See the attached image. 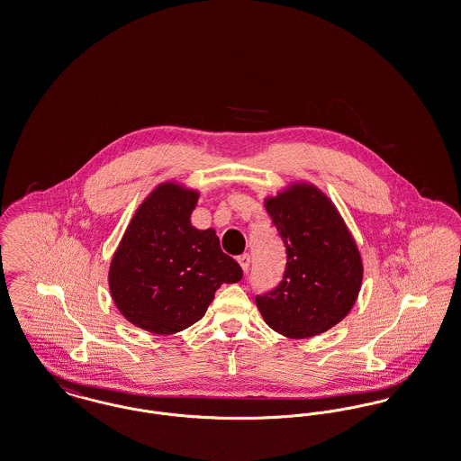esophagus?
Listing matches in <instances>:
<instances>
[{
	"label": "esophagus",
	"instance_id": "1",
	"mask_svg": "<svg viewBox=\"0 0 461 461\" xmlns=\"http://www.w3.org/2000/svg\"><path fill=\"white\" fill-rule=\"evenodd\" d=\"M239 264H240L243 271H247V269L250 267V256H249V254H241V256H239Z\"/></svg>",
	"mask_w": 461,
	"mask_h": 461
}]
</instances>
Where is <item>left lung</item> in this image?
I'll list each match as a JSON object with an SVG mask.
<instances>
[{
	"label": "left lung",
	"instance_id": "left-lung-1",
	"mask_svg": "<svg viewBox=\"0 0 461 461\" xmlns=\"http://www.w3.org/2000/svg\"><path fill=\"white\" fill-rule=\"evenodd\" d=\"M266 211L286 250L284 280L256 304L264 321L288 339H309L340 323L363 280L357 245L337 207L314 185L297 183Z\"/></svg>",
	"mask_w": 461,
	"mask_h": 461
}]
</instances>
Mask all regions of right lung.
I'll return each instance as SVG.
<instances>
[{"label":"right lung","instance_id":"right-lung-1","mask_svg":"<svg viewBox=\"0 0 461 461\" xmlns=\"http://www.w3.org/2000/svg\"><path fill=\"white\" fill-rule=\"evenodd\" d=\"M198 192L162 183L134 212L110 263L109 286L121 314L138 329L171 335L205 314L222 284L240 282L239 263L214 230L190 216Z\"/></svg>","mask_w":461,"mask_h":461}]
</instances>
